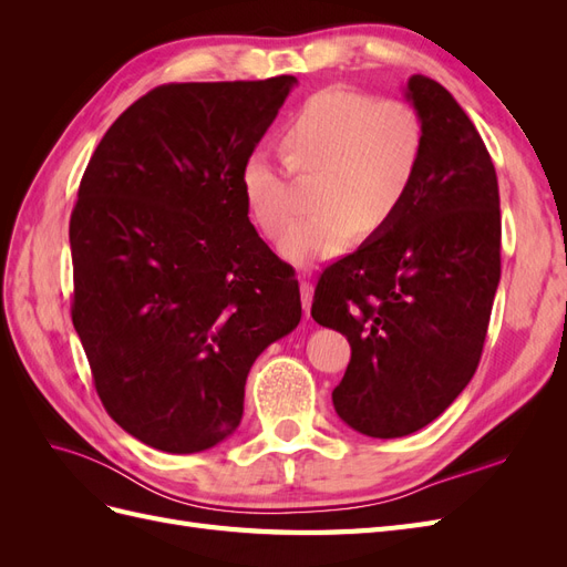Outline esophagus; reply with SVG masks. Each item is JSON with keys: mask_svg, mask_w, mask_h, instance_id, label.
<instances>
[{"mask_svg": "<svg viewBox=\"0 0 567 567\" xmlns=\"http://www.w3.org/2000/svg\"><path fill=\"white\" fill-rule=\"evenodd\" d=\"M312 298H315V288L310 281L300 279V300H302V310L305 315L310 317V310H312Z\"/></svg>", "mask_w": 567, "mask_h": 567, "instance_id": "34e87169", "label": "esophagus"}]
</instances>
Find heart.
<instances>
[{
    "instance_id": "b5f03b06",
    "label": "heart",
    "mask_w": 567,
    "mask_h": 567,
    "mask_svg": "<svg viewBox=\"0 0 567 567\" xmlns=\"http://www.w3.org/2000/svg\"><path fill=\"white\" fill-rule=\"evenodd\" d=\"M281 144L286 157L252 148L241 188L257 225L279 238L296 217L290 167L321 175L317 208L288 231L281 255L296 267L329 262L348 252L359 234L379 231L402 210L423 158L419 113L398 99L331 87L310 96L288 120Z\"/></svg>"
}]
</instances>
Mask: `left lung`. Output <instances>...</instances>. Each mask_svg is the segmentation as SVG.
I'll list each match as a JSON object with an SVG mask.
<instances>
[{"mask_svg":"<svg viewBox=\"0 0 567 567\" xmlns=\"http://www.w3.org/2000/svg\"><path fill=\"white\" fill-rule=\"evenodd\" d=\"M423 158L402 210L326 267L312 317L348 338L333 390L340 421L369 437L421 431L468 385L502 277L499 184L475 125L440 82L411 75Z\"/></svg>","mask_w":567,"mask_h":567,"instance_id":"1","label":"left lung"}]
</instances>
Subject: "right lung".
<instances>
[{
    "label": "right lung",
    "instance_id": "right-lung-1",
    "mask_svg": "<svg viewBox=\"0 0 567 567\" xmlns=\"http://www.w3.org/2000/svg\"><path fill=\"white\" fill-rule=\"evenodd\" d=\"M298 84H163L99 142L71 215L73 326L125 433L169 454L227 440L252 362L302 317L248 219L241 169Z\"/></svg>",
    "mask_w": 567,
    "mask_h": 567
}]
</instances>
